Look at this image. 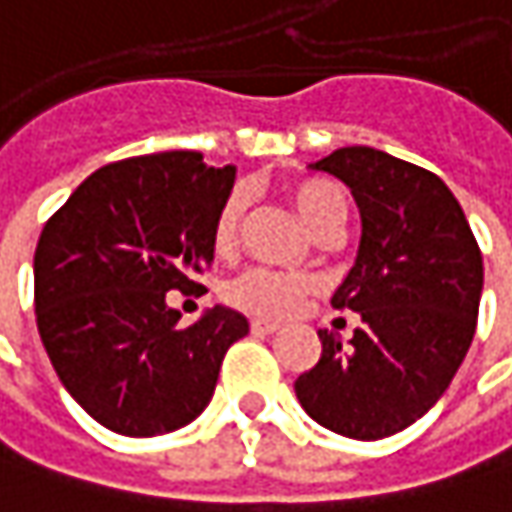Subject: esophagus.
Segmentation results:
<instances>
[{
    "label": "esophagus",
    "instance_id": "1",
    "mask_svg": "<svg viewBox=\"0 0 512 512\" xmlns=\"http://www.w3.org/2000/svg\"><path fill=\"white\" fill-rule=\"evenodd\" d=\"M275 330H278L275 321H260V318L252 321V333H255V336H269V333H275Z\"/></svg>",
    "mask_w": 512,
    "mask_h": 512
}]
</instances>
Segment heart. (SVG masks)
I'll return each instance as SVG.
<instances>
[{"label":"heart","mask_w":512,"mask_h":512,"mask_svg":"<svg viewBox=\"0 0 512 512\" xmlns=\"http://www.w3.org/2000/svg\"><path fill=\"white\" fill-rule=\"evenodd\" d=\"M289 196L301 214V220L313 231H321L330 223H345L347 199L339 185L330 179H301L289 188ZM246 208V194L237 188L223 199L217 208L214 226H211V243L217 252H231L240 237V220ZM313 289V281L304 275H289L266 266H252L234 275L223 286V298L231 307L260 318H284L289 316L298 301Z\"/></svg>","instance_id":"b5f03b06"}]
</instances>
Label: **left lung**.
<instances>
[{
  "instance_id": "1",
  "label": "left lung",
  "mask_w": 512,
  "mask_h": 512,
  "mask_svg": "<svg viewBox=\"0 0 512 512\" xmlns=\"http://www.w3.org/2000/svg\"><path fill=\"white\" fill-rule=\"evenodd\" d=\"M310 167L342 179L362 214L359 255L330 301L362 324L345 347L318 330L321 359L295 394L336 435H397L443 397L472 345L481 249L455 194L426 167L374 147H342Z\"/></svg>"
}]
</instances>
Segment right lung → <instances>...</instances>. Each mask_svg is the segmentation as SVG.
<instances>
[{
    "label": "right lung",
    "mask_w": 512,
    "mask_h": 512,
    "mask_svg": "<svg viewBox=\"0 0 512 512\" xmlns=\"http://www.w3.org/2000/svg\"><path fill=\"white\" fill-rule=\"evenodd\" d=\"M234 167L170 150L98 167L51 217L34 252L37 330L66 391L101 426L153 437L211 403L249 321L214 307L191 327L167 292L214 260L211 226Z\"/></svg>",
    "instance_id": "add662e5"
}]
</instances>
